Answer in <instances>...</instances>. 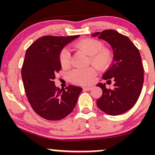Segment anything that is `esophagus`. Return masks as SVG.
I'll return each instance as SVG.
<instances>
[{"instance_id":"34e87169","label":"esophagus","mask_w":155,"mask_h":155,"mask_svg":"<svg viewBox=\"0 0 155 155\" xmlns=\"http://www.w3.org/2000/svg\"><path fill=\"white\" fill-rule=\"evenodd\" d=\"M92 89V87H83V90H85V91H90Z\"/></svg>"}]
</instances>
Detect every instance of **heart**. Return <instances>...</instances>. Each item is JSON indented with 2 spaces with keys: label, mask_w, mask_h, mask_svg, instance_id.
I'll return each instance as SVG.
<instances>
[{
  "label": "heart",
  "mask_w": 155,
  "mask_h": 155,
  "mask_svg": "<svg viewBox=\"0 0 155 155\" xmlns=\"http://www.w3.org/2000/svg\"><path fill=\"white\" fill-rule=\"evenodd\" d=\"M76 47L90 56L89 63L101 71H104L111 66L113 61V55L110 49L104 47L100 41L92 38H86L79 41L76 44ZM60 63L62 67L69 66L71 54L67 48H63L60 53ZM96 75L93 68L86 69H76L69 74V79L73 83L87 85L94 81Z\"/></svg>",
  "instance_id": "heart-1"
}]
</instances>
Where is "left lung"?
I'll return each mask as SVG.
<instances>
[{
	"instance_id": "left-lung-1",
	"label": "left lung",
	"mask_w": 155,
	"mask_h": 155,
	"mask_svg": "<svg viewBox=\"0 0 155 155\" xmlns=\"http://www.w3.org/2000/svg\"><path fill=\"white\" fill-rule=\"evenodd\" d=\"M93 37L106 41L114 51L111 66L103 75L108 84L114 82V89L99 83L103 95L97 101L101 111L111 116L127 111L136 104L143 83V68L138 49L128 37L114 30L93 33Z\"/></svg>"
}]
</instances>
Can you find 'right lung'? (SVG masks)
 <instances>
[{"label": "right lung", "mask_w": 155, "mask_h": 155, "mask_svg": "<svg viewBox=\"0 0 155 155\" xmlns=\"http://www.w3.org/2000/svg\"><path fill=\"white\" fill-rule=\"evenodd\" d=\"M79 36L46 35L26 51L21 72L25 91L32 108L46 120L58 121L71 113L82 90L73 85L60 90L54 81L55 74L61 69L60 51Z\"/></svg>", "instance_id": "1"}]
</instances>
